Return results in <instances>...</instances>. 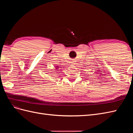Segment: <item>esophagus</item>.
Returning a JSON list of instances; mask_svg holds the SVG:
<instances>
[{"mask_svg":"<svg viewBox=\"0 0 133 133\" xmlns=\"http://www.w3.org/2000/svg\"><path fill=\"white\" fill-rule=\"evenodd\" d=\"M74 62H75L73 61V62H72V63H71V64H73V65H74V64H75V63H74Z\"/></svg>","mask_w":133,"mask_h":133,"instance_id":"obj_1","label":"esophagus"}]
</instances>
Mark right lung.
<instances>
[{"mask_svg":"<svg viewBox=\"0 0 133 133\" xmlns=\"http://www.w3.org/2000/svg\"><path fill=\"white\" fill-rule=\"evenodd\" d=\"M58 68H59V67H58Z\"/></svg>","mask_w":133,"mask_h":133,"instance_id":"add662e5","label":"right lung"}]
</instances>
